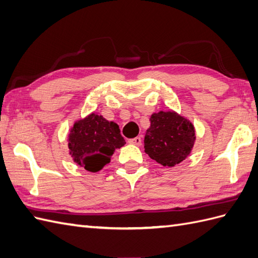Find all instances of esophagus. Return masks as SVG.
<instances>
[{"label": "esophagus", "mask_w": 258, "mask_h": 258, "mask_svg": "<svg viewBox=\"0 0 258 258\" xmlns=\"http://www.w3.org/2000/svg\"><path fill=\"white\" fill-rule=\"evenodd\" d=\"M141 138L140 137H136L134 139H129L128 143L130 144H135V146H141Z\"/></svg>", "instance_id": "34e87169"}]
</instances>
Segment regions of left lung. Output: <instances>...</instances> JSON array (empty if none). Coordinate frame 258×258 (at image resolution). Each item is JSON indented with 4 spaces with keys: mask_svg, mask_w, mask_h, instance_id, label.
Segmentation results:
<instances>
[{
    "mask_svg": "<svg viewBox=\"0 0 258 258\" xmlns=\"http://www.w3.org/2000/svg\"><path fill=\"white\" fill-rule=\"evenodd\" d=\"M144 152L163 166H174L190 154L196 135L194 124L176 111H159L150 117Z\"/></svg>",
    "mask_w": 258,
    "mask_h": 258,
    "instance_id": "8db88e82",
    "label": "left lung"
}]
</instances>
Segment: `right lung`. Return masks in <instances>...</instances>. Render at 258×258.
I'll return each mask as SVG.
<instances>
[{
  "label": "right lung",
  "mask_w": 258,
  "mask_h": 258,
  "mask_svg": "<svg viewBox=\"0 0 258 258\" xmlns=\"http://www.w3.org/2000/svg\"><path fill=\"white\" fill-rule=\"evenodd\" d=\"M73 161L89 172H98L110 162L116 149L124 146L119 125L96 112L75 121L68 137Z\"/></svg>",
  "instance_id": "obj_1"
}]
</instances>
